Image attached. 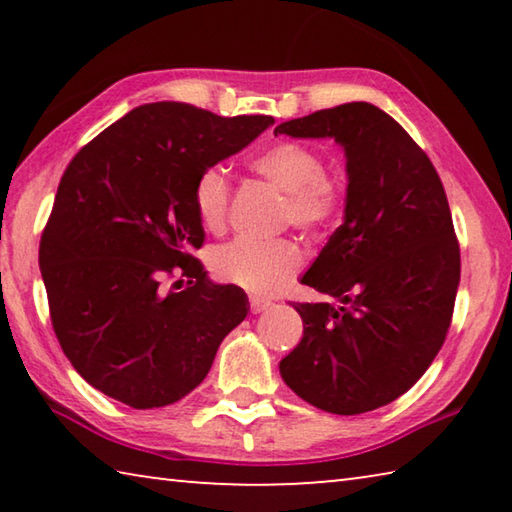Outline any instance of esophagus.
Here are the masks:
<instances>
[{"mask_svg":"<svg viewBox=\"0 0 512 512\" xmlns=\"http://www.w3.org/2000/svg\"><path fill=\"white\" fill-rule=\"evenodd\" d=\"M268 307H271V300L250 298V311H253V314H259V311H266Z\"/></svg>","mask_w":512,"mask_h":512,"instance_id":"obj_1","label":"esophagus"}]
</instances>
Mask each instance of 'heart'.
<instances>
[{"mask_svg":"<svg viewBox=\"0 0 512 512\" xmlns=\"http://www.w3.org/2000/svg\"><path fill=\"white\" fill-rule=\"evenodd\" d=\"M250 167L282 194H287V223L323 235L341 223L350 201V183L341 169H327L314 146L282 140L257 153ZM232 185L225 169L210 167L196 178L194 210L205 230L223 232L228 225ZM305 264V253L291 239L259 244L235 239L212 257V271L221 282L255 293H275Z\"/></svg>","mask_w":512,"mask_h":512,"instance_id":"heart-1","label":"heart"}]
</instances>
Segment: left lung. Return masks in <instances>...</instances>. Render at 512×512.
Segmentation results:
<instances>
[{
    "instance_id": "1",
    "label": "left lung",
    "mask_w": 512,
    "mask_h": 512,
    "mask_svg": "<svg viewBox=\"0 0 512 512\" xmlns=\"http://www.w3.org/2000/svg\"><path fill=\"white\" fill-rule=\"evenodd\" d=\"M277 133L334 137L350 183L345 221L302 277L339 305L293 302L305 332L280 361L282 379L320 411H375L427 372L452 325L461 248L445 187L413 137L366 101Z\"/></svg>"
}]
</instances>
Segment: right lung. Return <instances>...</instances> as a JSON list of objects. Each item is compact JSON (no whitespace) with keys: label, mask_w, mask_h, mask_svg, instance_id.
I'll return each instance as SVG.
<instances>
[{"label":"right lung","mask_w":512,"mask_h":512,"mask_svg":"<svg viewBox=\"0 0 512 512\" xmlns=\"http://www.w3.org/2000/svg\"><path fill=\"white\" fill-rule=\"evenodd\" d=\"M271 124L146 103L67 164L40 271L60 348L103 395L133 409L183 400L246 318V293L207 280L192 255L205 239L194 185Z\"/></svg>","instance_id":"1"}]
</instances>
